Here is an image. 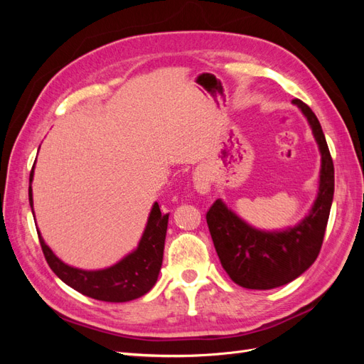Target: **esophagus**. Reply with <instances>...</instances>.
<instances>
[{
  "label": "esophagus",
  "instance_id": "obj_1",
  "mask_svg": "<svg viewBox=\"0 0 364 364\" xmlns=\"http://www.w3.org/2000/svg\"><path fill=\"white\" fill-rule=\"evenodd\" d=\"M193 182H194L196 191L200 193V194H208L209 188H211V182H209L208 174L203 170H199V171L194 173Z\"/></svg>",
  "mask_w": 364,
  "mask_h": 364
}]
</instances>
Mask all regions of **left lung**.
Instances as JSON below:
<instances>
[{
	"instance_id": "obj_1",
	"label": "left lung",
	"mask_w": 364,
	"mask_h": 364,
	"mask_svg": "<svg viewBox=\"0 0 364 364\" xmlns=\"http://www.w3.org/2000/svg\"><path fill=\"white\" fill-rule=\"evenodd\" d=\"M293 103L306 117L322 155L318 193L310 214L293 228L266 232L249 226L220 199L206 213L220 262L229 278L245 289L270 290L291 282L316 261L323 243L334 196V164L314 112L297 98Z\"/></svg>"
}]
</instances>
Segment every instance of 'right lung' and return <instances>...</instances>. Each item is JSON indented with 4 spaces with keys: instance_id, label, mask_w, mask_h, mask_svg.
Wrapping results in <instances>:
<instances>
[{
    "instance_id": "obj_1",
    "label": "right lung",
    "mask_w": 364,
    "mask_h": 364,
    "mask_svg": "<svg viewBox=\"0 0 364 364\" xmlns=\"http://www.w3.org/2000/svg\"><path fill=\"white\" fill-rule=\"evenodd\" d=\"M33 170L30 171L28 202L33 211L31 181ZM35 214V213H33ZM168 226V214H162L158 202L153 205L147 226L144 229L138 247L129 253L114 266L103 270H82L75 269L60 261L53 250L46 245L38 229L39 243L50 269L58 277L79 293L105 302H127L138 299L151 290L158 281V274L162 266L165 234Z\"/></svg>"
}]
</instances>
